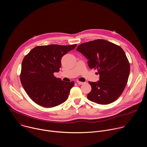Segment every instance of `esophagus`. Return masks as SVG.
Listing matches in <instances>:
<instances>
[{"label": "esophagus", "mask_w": 147, "mask_h": 147, "mask_svg": "<svg viewBox=\"0 0 147 147\" xmlns=\"http://www.w3.org/2000/svg\"><path fill=\"white\" fill-rule=\"evenodd\" d=\"M77 82L80 85H82V84H83L85 83V82H81V81H77Z\"/></svg>", "instance_id": "obj_1"}]
</instances>
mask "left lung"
I'll return each mask as SVG.
<instances>
[{
  "mask_svg": "<svg viewBox=\"0 0 147 147\" xmlns=\"http://www.w3.org/2000/svg\"><path fill=\"white\" fill-rule=\"evenodd\" d=\"M76 50L99 75V81L88 82L92 90L88 99L100 105L116 100L124 91L130 74L129 62L122 48L108 40L96 39L80 44Z\"/></svg>",
  "mask_w": 147,
  "mask_h": 147,
  "instance_id": "8db88e82",
  "label": "left lung"
}]
</instances>
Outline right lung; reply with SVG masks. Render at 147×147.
Masks as SVG:
<instances>
[{
  "instance_id": "1",
  "label": "right lung",
  "mask_w": 147,
  "mask_h": 147,
  "mask_svg": "<svg viewBox=\"0 0 147 147\" xmlns=\"http://www.w3.org/2000/svg\"><path fill=\"white\" fill-rule=\"evenodd\" d=\"M76 46H38L24 57L20 81L27 95L36 104L51 108L67 100L74 81H63L55 77L53 73L59 71L61 57Z\"/></svg>"
}]
</instances>
